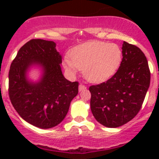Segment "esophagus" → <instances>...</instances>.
<instances>
[{
	"label": "esophagus",
	"mask_w": 159,
	"mask_h": 159,
	"mask_svg": "<svg viewBox=\"0 0 159 159\" xmlns=\"http://www.w3.org/2000/svg\"><path fill=\"white\" fill-rule=\"evenodd\" d=\"M84 89H86V86L83 84H79V91H83V90H84Z\"/></svg>",
	"instance_id": "esophagus-1"
}]
</instances>
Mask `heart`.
Wrapping results in <instances>:
<instances>
[{
  "label": "heart",
  "instance_id": "b5f03b06",
  "mask_svg": "<svg viewBox=\"0 0 159 159\" xmlns=\"http://www.w3.org/2000/svg\"><path fill=\"white\" fill-rule=\"evenodd\" d=\"M70 60L65 61V68L75 74L83 71L84 78L91 82H100L111 77L122 61V50L118 44L92 41L74 48Z\"/></svg>",
  "mask_w": 159,
  "mask_h": 159
}]
</instances>
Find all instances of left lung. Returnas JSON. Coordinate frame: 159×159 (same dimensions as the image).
<instances>
[{
    "label": "left lung",
    "instance_id": "1",
    "mask_svg": "<svg viewBox=\"0 0 159 159\" xmlns=\"http://www.w3.org/2000/svg\"><path fill=\"white\" fill-rule=\"evenodd\" d=\"M121 65L107 81L89 87L91 110L100 124L118 128L134 118L142 108L151 73L145 54L124 41Z\"/></svg>",
    "mask_w": 159,
    "mask_h": 159
}]
</instances>
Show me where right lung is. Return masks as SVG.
<instances>
[{"label":"right lung","mask_w":159,"mask_h":159,"mask_svg":"<svg viewBox=\"0 0 159 159\" xmlns=\"http://www.w3.org/2000/svg\"><path fill=\"white\" fill-rule=\"evenodd\" d=\"M55 47L54 41L30 40L19 50L9 70L11 104L24 120L40 129L60 124L78 93V81H68L62 75L61 56ZM33 64L40 65L44 71L37 83L26 78V70Z\"/></svg>","instance_id":"obj_1"}]
</instances>
